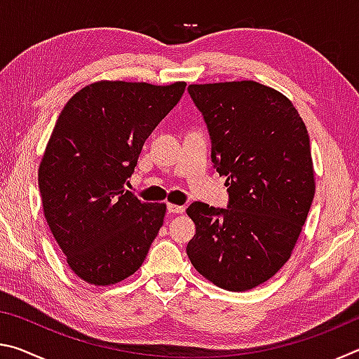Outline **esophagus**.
Here are the masks:
<instances>
[{
  "instance_id": "34e87169",
  "label": "esophagus",
  "mask_w": 359,
  "mask_h": 359,
  "mask_svg": "<svg viewBox=\"0 0 359 359\" xmlns=\"http://www.w3.org/2000/svg\"><path fill=\"white\" fill-rule=\"evenodd\" d=\"M168 212L169 214H184L185 208L184 205H177V204H168Z\"/></svg>"
}]
</instances>
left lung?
<instances>
[{
	"label": "left lung",
	"mask_w": 359,
	"mask_h": 359,
	"mask_svg": "<svg viewBox=\"0 0 359 359\" xmlns=\"http://www.w3.org/2000/svg\"><path fill=\"white\" fill-rule=\"evenodd\" d=\"M191 100L226 175L228 209L193 203L187 255L217 287L247 291L287 263L315 194L311 139L287 96L253 81L193 83Z\"/></svg>",
	"instance_id": "8db88e82"
}]
</instances>
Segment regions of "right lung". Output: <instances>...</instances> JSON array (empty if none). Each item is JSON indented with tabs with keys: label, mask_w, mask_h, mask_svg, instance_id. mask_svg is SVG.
<instances>
[{
	"label": "right lung",
	"mask_w": 359,
	"mask_h": 359,
	"mask_svg": "<svg viewBox=\"0 0 359 359\" xmlns=\"http://www.w3.org/2000/svg\"><path fill=\"white\" fill-rule=\"evenodd\" d=\"M185 87L100 81L60 114L39 165V191L53 238L87 283L106 287L135 274L163 226L166 204L144 203L125 184Z\"/></svg>",
	"instance_id": "add662e5"
}]
</instances>
